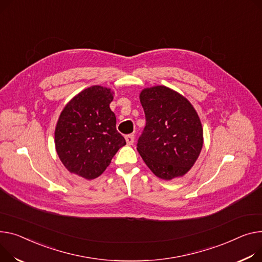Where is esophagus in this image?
<instances>
[{
	"mask_svg": "<svg viewBox=\"0 0 262 262\" xmlns=\"http://www.w3.org/2000/svg\"><path fill=\"white\" fill-rule=\"evenodd\" d=\"M125 140H126V143L128 145H132L135 141V136L134 135H127V136H125Z\"/></svg>",
	"mask_w": 262,
	"mask_h": 262,
	"instance_id": "1",
	"label": "esophagus"
}]
</instances>
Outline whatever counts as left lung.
I'll use <instances>...</instances> for the list:
<instances>
[{
	"label": "left lung",
	"mask_w": 262,
	"mask_h": 262,
	"mask_svg": "<svg viewBox=\"0 0 262 262\" xmlns=\"http://www.w3.org/2000/svg\"><path fill=\"white\" fill-rule=\"evenodd\" d=\"M140 102L146 124L137 149L157 177H182L198 159L203 145L201 121L190 102L158 85L144 89Z\"/></svg>",
	"instance_id": "left-lung-1"
}]
</instances>
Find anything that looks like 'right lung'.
Returning a JSON list of instances; mask_svg holds the SVG:
<instances>
[{"label":"right lung","instance_id":"right-lung-1","mask_svg":"<svg viewBox=\"0 0 262 262\" xmlns=\"http://www.w3.org/2000/svg\"><path fill=\"white\" fill-rule=\"evenodd\" d=\"M113 95L111 89L100 85L82 91L66 104L56 126L55 144L61 162L87 180L99 177L126 144L110 107Z\"/></svg>","mask_w":262,"mask_h":262}]
</instances>
